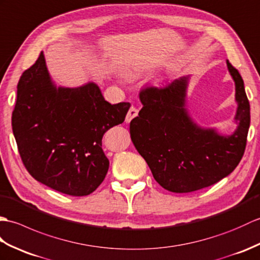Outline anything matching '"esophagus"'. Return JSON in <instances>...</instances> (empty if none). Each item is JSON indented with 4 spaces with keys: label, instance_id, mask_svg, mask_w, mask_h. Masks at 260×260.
I'll use <instances>...</instances> for the list:
<instances>
[{
    "label": "esophagus",
    "instance_id": "esophagus-1",
    "mask_svg": "<svg viewBox=\"0 0 260 260\" xmlns=\"http://www.w3.org/2000/svg\"><path fill=\"white\" fill-rule=\"evenodd\" d=\"M138 115V110L137 109L135 108V107H131L130 109H129V111H128V113H126V117H125V122L128 123V122H130V121L134 119V118H136Z\"/></svg>",
    "mask_w": 260,
    "mask_h": 260
}]
</instances>
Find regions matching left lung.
Here are the masks:
<instances>
[{
	"label": "left lung",
	"instance_id": "obj_1",
	"mask_svg": "<svg viewBox=\"0 0 260 260\" xmlns=\"http://www.w3.org/2000/svg\"><path fill=\"white\" fill-rule=\"evenodd\" d=\"M238 103L232 136L201 129L184 108L188 77L165 86H147L139 93L143 105L131 120L130 135L152 176L171 192H191L209 187L235 170L243 158L250 125V106L243 78L227 61Z\"/></svg>",
	"mask_w": 260,
	"mask_h": 260
}]
</instances>
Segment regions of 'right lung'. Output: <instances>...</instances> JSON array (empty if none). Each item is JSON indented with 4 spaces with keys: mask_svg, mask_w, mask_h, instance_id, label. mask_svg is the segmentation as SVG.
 Returning <instances> with one entry per match:
<instances>
[{
    "mask_svg": "<svg viewBox=\"0 0 260 260\" xmlns=\"http://www.w3.org/2000/svg\"><path fill=\"white\" fill-rule=\"evenodd\" d=\"M129 102L111 105L99 86L56 88L43 52L22 73L12 113L20 157L36 180L62 193L88 196L105 180L109 160L102 138L122 123Z\"/></svg>",
    "mask_w": 260,
    "mask_h": 260,
    "instance_id": "1",
    "label": "right lung"
}]
</instances>
